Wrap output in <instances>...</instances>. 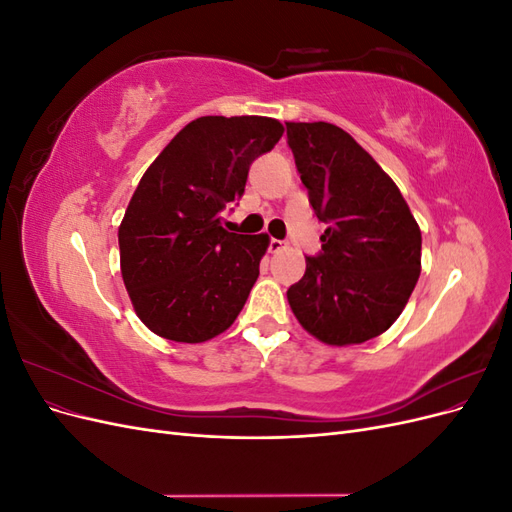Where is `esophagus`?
I'll return each instance as SVG.
<instances>
[{"label": "esophagus", "instance_id": "obj_1", "mask_svg": "<svg viewBox=\"0 0 512 512\" xmlns=\"http://www.w3.org/2000/svg\"><path fill=\"white\" fill-rule=\"evenodd\" d=\"M282 250H286V241H282V239H269V252L271 254H277V252H282Z\"/></svg>", "mask_w": 512, "mask_h": 512}]
</instances>
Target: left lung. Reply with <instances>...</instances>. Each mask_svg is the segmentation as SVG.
Instances as JSON below:
<instances>
[{
	"mask_svg": "<svg viewBox=\"0 0 512 512\" xmlns=\"http://www.w3.org/2000/svg\"><path fill=\"white\" fill-rule=\"evenodd\" d=\"M322 250L288 288L301 327L331 346L363 344L404 312L421 275V230L378 162L327 121L286 123Z\"/></svg>",
	"mask_w": 512,
	"mask_h": 512,
	"instance_id": "1",
	"label": "left lung"
}]
</instances>
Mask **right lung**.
<instances>
[{
  "mask_svg": "<svg viewBox=\"0 0 512 512\" xmlns=\"http://www.w3.org/2000/svg\"><path fill=\"white\" fill-rule=\"evenodd\" d=\"M282 134L271 117H198L145 170L119 226V252L136 314L156 335L207 342L239 316L269 237L228 232L222 211Z\"/></svg>",
  "mask_w": 512,
  "mask_h": 512,
  "instance_id": "1",
  "label": "right lung"
}]
</instances>
